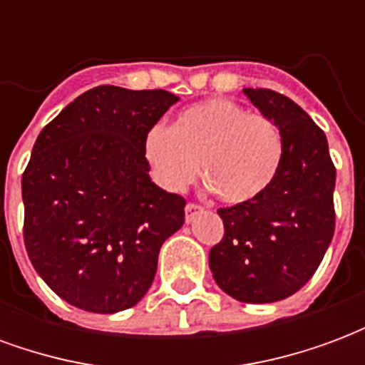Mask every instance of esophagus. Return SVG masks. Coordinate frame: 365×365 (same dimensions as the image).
Masks as SVG:
<instances>
[{"label":"esophagus","instance_id":"34e87169","mask_svg":"<svg viewBox=\"0 0 365 365\" xmlns=\"http://www.w3.org/2000/svg\"><path fill=\"white\" fill-rule=\"evenodd\" d=\"M199 211H201V205H197V203H187V205H185V221L191 222V219H193Z\"/></svg>","mask_w":365,"mask_h":365}]
</instances>
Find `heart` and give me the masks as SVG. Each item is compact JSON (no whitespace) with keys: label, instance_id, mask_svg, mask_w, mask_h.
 <instances>
[{"label":"heart","instance_id":"b5f03b06","mask_svg":"<svg viewBox=\"0 0 365 365\" xmlns=\"http://www.w3.org/2000/svg\"><path fill=\"white\" fill-rule=\"evenodd\" d=\"M143 154L162 190L185 191L201 164L215 195L238 205L272 183L282 162V136L266 115L246 111L227 97H211L178 113L172 127H152Z\"/></svg>","mask_w":365,"mask_h":365}]
</instances>
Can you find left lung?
<instances>
[{"instance_id":"obj_1","label":"left lung","mask_w":365,"mask_h":365,"mask_svg":"<svg viewBox=\"0 0 365 365\" xmlns=\"http://www.w3.org/2000/svg\"><path fill=\"white\" fill-rule=\"evenodd\" d=\"M245 96L282 135V162L266 190L217 213L225 237L209 252L217 285L242 303H274L305 285L334 235L336 170L321 128L277 91Z\"/></svg>"}]
</instances>
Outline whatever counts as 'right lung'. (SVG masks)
I'll return each instance as SVG.
<instances>
[{
    "label": "right lung",
    "mask_w": 365,
    "mask_h": 365,
    "mask_svg": "<svg viewBox=\"0 0 365 365\" xmlns=\"http://www.w3.org/2000/svg\"><path fill=\"white\" fill-rule=\"evenodd\" d=\"M180 97L97 86L41 130L21 180L23 238L44 283L70 305L119 313L150 289L185 199L152 182L144 136Z\"/></svg>",
    "instance_id": "obj_1"
}]
</instances>
